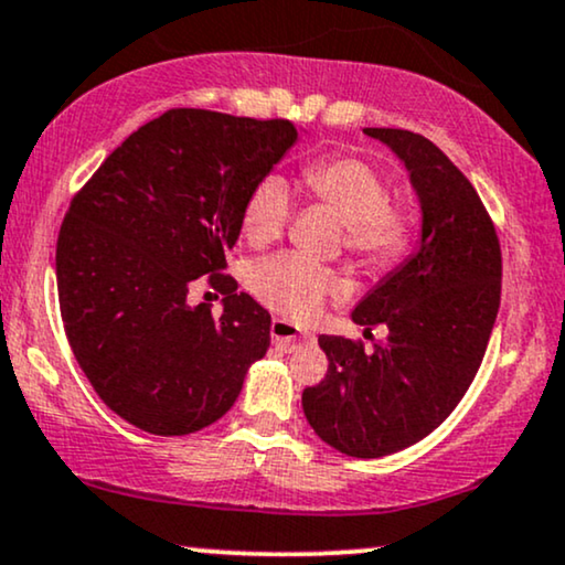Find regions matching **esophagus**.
<instances>
[{
  "label": "esophagus",
  "mask_w": 565,
  "mask_h": 565,
  "mask_svg": "<svg viewBox=\"0 0 565 565\" xmlns=\"http://www.w3.org/2000/svg\"><path fill=\"white\" fill-rule=\"evenodd\" d=\"M270 339H274V344L281 349V352H295V349L310 341V335H305L295 323H289V320L276 318L274 323H270Z\"/></svg>",
  "instance_id": "1"
}]
</instances>
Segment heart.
<instances>
[{
	"label": "heart",
	"mask_w": 565,
	"mask_h": 565,
	"mask_svg": "<svg viewBox=\"0 0 565 565\" xmlns=\"http://www.w3.org/2000/svg\"><path fill=\"white\" fill-rule=\"evenodd\" d=\"M305 184L344 221L347 249L356 260L381 268L398 258L409 226L402 213L385 203V184L373 167L349 156L312 161L305 167ZM289 216V184L284 177L268 174L247 195L242 232L253 245H268L281 237ZM249 287L263 305L295 320L316 318L328 297L344 291V284L331 268L291 253L258 263L249 276Z\"/></svg>",
	"instance_id": "1"
}]
</instances>
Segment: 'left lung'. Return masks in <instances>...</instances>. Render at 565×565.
I'll return each mask as SVG.
<instances>
[{
  "instance_id": "1",
  "label": "left lung",
  "mask_w": 565,
  "mask_h": 565,
  "mask_svg": "<svg viewBox=\"0 0 565 565\" xmlns=\"http://www.w3.org/2000/svg\"><path fill=\"white\" fill-rule=\"evenodd\" d=\"M404 163L419 203L417 247L352 310L356 326H385L373 352L318 335L328 373L305 388L320 440L354 459L414 446L472 385L501 305V247L472 182L423 135L365 127Z\"/></svg>"
}]
</instances>
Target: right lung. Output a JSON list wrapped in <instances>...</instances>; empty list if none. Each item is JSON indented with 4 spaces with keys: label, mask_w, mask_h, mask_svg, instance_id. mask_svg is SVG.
Masks as SVG:
<instances>
[{
    "label": "right lung",
    "mask_w": 565,
    "mask_h": 565,
    "mask_svg": "<svg viewBox=\"0 0 565 565\" xmlns=\"http://www.w3.org/2000/svg\"><path fill=\"white\" fill-rule=\"evenodd\" d=\"M287 119L171 109L142 125L70 203L56 289L77 365L104 404L153 435L224 417L270 347V316L237 291L226 253L247 195L297 142ZM211 275L222 316L190 306Z\"/></svg>",
    "instance_id": "obj_1"
}]
</instances>
